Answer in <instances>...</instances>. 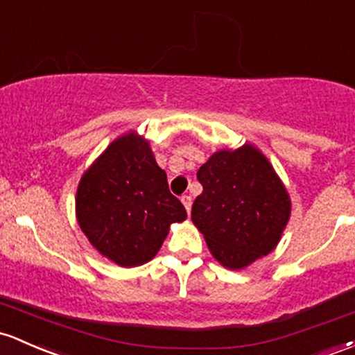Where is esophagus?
I'll return each mask as SVG.
<instances>
[{"label": "esophagus", "instance_id": "34e87169", "mask_svg": "<svg viewBox=\"0 0 355 355\" xmlns=\"http://www.w3.org/2000/svg\"><path fill=\"white\" fill-rule=\"evenodd\" d=\"M182 204H184L187 212H190V209H192V197L184 196V197H182Z\"/></svg>", "mask_w": 355, "mask_h": 355}]
</instances>
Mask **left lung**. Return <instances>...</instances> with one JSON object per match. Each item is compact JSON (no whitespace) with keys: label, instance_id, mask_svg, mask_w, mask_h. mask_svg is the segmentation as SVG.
<instances>
[{"label":"left lung","instance_id":"1","mask_svg":"<svg viewBox=\"0 0 355 355\" xmlns=\"http://www.w3.org/2000/svg\"><path fill=\"white\" fill-rule=\"evenodd\" d=\"M192 222L224 268L244 270L278 246L291 214L286 187L251 143L219 150L197 171Z\"/></svg>","mask_w":355,"mask_h":355}]
</instances>
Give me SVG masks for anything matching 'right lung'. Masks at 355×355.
Returning a JSON list of instances; mask_svg holds the SVG:
<instances>
[{
    "mask_svg": "<svg viewBox=\"0 0 355 355\" xmlns=\"http://www.w3.org/2000/svg\"><path fill=\"white\" fill-rule=\"evenodd\" d=\"M76 216L92 248L123 268L153 259L170 225L187 219L150 141L136 131L118 136L84 171Z\"/></svg>",
    "mask_w": 355,
    "mask_h": 355,
    "instance_id": "add662e5",
    "label": "right lung"
}]
</instances>
